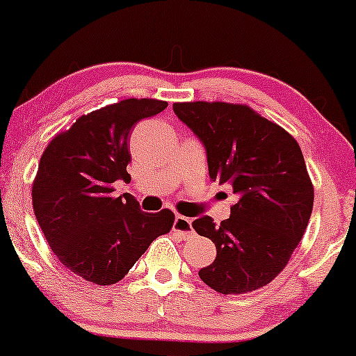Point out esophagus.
Listing matches in <instances>:
<instances>
[{
	"mask_svg": "<svg viewBox=\"0 0 356 356\" xmlns=\"http://www.w3.org/2000/svg\"><path fill=\"white\" fill-rule=\"evenodd\" d=\"M191 220H189L188 217H183V216H177L175 217V223H173V230L178 232L179 235L183 238H188L193 235V225H191Z\"/></svg>",
	"mask_w": 356,
	"mask_h": 356,
	"instance_id": "34e87169",
	"label": "esophagus"
}]
</instances>
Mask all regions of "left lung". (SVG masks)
<instances>
[{"label":"left lung","instance_id":"left-lung-1","mask_svg":"<svg viewBox=\"0 0 356 356\" xmlns=\"http://www.w3.org/2000/svg\"><path fill=\"white\" fill-rule=\"evenodd\" d=\"M173 111L202 140L212 181L228 183L238 196L220 225L209 216L193 222L217 248L199 277L223 295L261 289L289 264L313 212L314 188L300 145L248 105L178 102Z\"/></svg>","mask_w":356,"mask_h":356}]
</instances>
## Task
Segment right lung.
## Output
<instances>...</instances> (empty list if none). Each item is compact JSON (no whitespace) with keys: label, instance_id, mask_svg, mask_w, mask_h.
<instances>
[{"label":"right lung","instance_id":"1","mask_svg":"<svg viewBox=\"0 0 356 356\" xmlns=\"http://www.w3.org/2000/svg\"><path fill=\"white\" fill-rule=\"evenodd\" d=\"M155 99H126L82 115L42 154L32 184L37 222L58 261L97 285L128 274L150 243L172 230L168 209L147 213L113 183L131 179L128 136L138 121L167 108Z\"/></svg>","mask_w":356,"mask_h":356}]
</instances>
